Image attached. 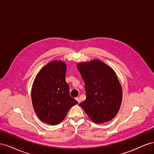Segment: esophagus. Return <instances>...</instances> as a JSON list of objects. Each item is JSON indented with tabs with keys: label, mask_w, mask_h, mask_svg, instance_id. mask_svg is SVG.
I'll return each instance as SVG.
<instances>
[{
	"label": "esophagus",
	"mask_w": 154,
	"mask_h": 154,
	"mask_svg": "<svg viewBox=\"0 0 154 154\" xmlns=\"http://www.w3.org/2000/svg\"><path fill=\"white\" fill-rule=\"evenodd\" d=\"M76 100L78 101V103H80V98H79L78 97H76Z\"/></svg>",
	"instance_id": "obj_1"
}]
</instances>
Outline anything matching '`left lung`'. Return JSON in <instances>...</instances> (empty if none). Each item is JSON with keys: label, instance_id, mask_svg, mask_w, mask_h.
Masks as SVG:
<instances>
[{"label": "left lung", "instance_id": "left-lung-1", "mask_svg": "<svg viewBox=\"0 0 154 154\" xmlns=\"http://www.w3.org/2000/svg\"><path fill=\"white\" fill-rule=\"evenodd\" d=\"M77 67L86 93V100L80 106L94 123L114 118L122 101V88L115 72L98 60L78 63Z\"/></svg>", "mask_w": 154, "mask_h": 154}]
</instances>
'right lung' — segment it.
<instances>
[{"instance_id":"obj_1","label":"right lung","mask_w":154,"mask_h":154,"mask_svg":"<svg viewBox=\"0 0 154 154\" xmlns=\"http://www.w3.org/2000/svg\"><path fill=\"white\" fill-rule=\"evenodd\" d=\"M66 64L53 61L37 74L32 87L31 98L35 113L45 123L57 125L66 118L78 101L69 94L66 82Z\"/></svg>"}]
</instances>
